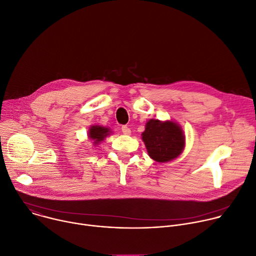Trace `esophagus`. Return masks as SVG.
I'll list each match as a JSON object with an SVG mask.
<instances>
[{"mask_svg":"<svg viewBox=\"0 0 256 256\" xmlns=\"http://www.w3.org/2000/svg\"><path fill=\"white\" fill-rule=\"evenodd\" d=\"M122 132H123V134H124V135H130V134H131V130H130V128H129L128 126H126V125L122 126Z\"/></svg>","mask_w":256,"mask_h":256,"instance_id":"esophagus-1","label":"esophagus"}]
</instances>
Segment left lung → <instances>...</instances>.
<instances>
[{"instance_id":"1","label":"left lung","mask_w":256,"mask_h":256,"mask_svg":"<svg viewBox=\"0 0 256 256\" xmlns=\"http://www.w3.org/2000/svg\"><path fill=\"white\" fill-rule=\"evenodd\" d=\"M141 138L149 158L160 164L178 158L186 146L184 132L174 120L150 119L146 122Z\"/></svg>"}]
</instances>
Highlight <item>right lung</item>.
Returning <instances> with one entry per match:
<instances>
[{"instance_id":"right-lung-1","label":"right lung","mask_w":256,"mask_h":256,"mask_svg":"<svg viewBox=\"0 0 256 256\" xmlns=\"http://www.w3.org/2000/svg\"><path fill=\"white\" fill-rule=\"evenodd\" d=\"M112 134L110 128L102 125H92L88 131V138L92 141V145L96 146L102 141H104L106 137Z\"/></svg>"}]
</instances>
